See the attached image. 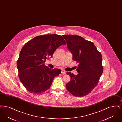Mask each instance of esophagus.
Wrapping results in <instances>:
<instances>
[{
	"label": "esophagus",
	"instance_id": "obj_1",
	"mask_svg": "<svg viewBox=\"0 0 122 122\" xmlns=\"http://www.w3.org/2000/svg\"><path fill=\"white\" fill-rule=\"evenodd\" d=\"M61 73L62 74H66V72L64 70H62V71H61Z\"/></svg>",
	"mask_w": 122,
	"mask_h": 122
}]
</instances>
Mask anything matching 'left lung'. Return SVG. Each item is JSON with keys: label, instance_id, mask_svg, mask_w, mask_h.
Masks as SVG:
<instances>
[{"label": "left lung", "instance_id": "obj_1", "mask_svg": "<svg viewBox=\"0 0 122 122\" xmlns=\"http://www.w3.org/2000/svg\"><path fill=\"white\" fill-rule=\"evenodd\" d=\"M68 49L73 54V59L78 63L75 76L67 74L71 78L66 84L67 90L76 97H84L91 92L98 83L103 68L102 56L92 42L78 35H62Z\"/></svg>", "mask_w": 122, "mask_h": 122}]
</instances>
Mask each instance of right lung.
I'll list each match as a JSON object with an SVG mask.
<instances>
[{
	"label": "right lung",
	"instance_id": "obj_1",
	"mask_svg": "<svg viewBox=\"0 0 122 122\" xmlns=\"http://www.w3.org/2000/svg\"><path fill=\"white\" fill-rule=\"evenodd\" d=\"M63 44H66L63 37L52 34L38 36L24 45L17 62L18 76L30 93L44 92L51 86L54 78L61 73L60 69H50L44 63Z\"/></svg>",
	"mask_w": 122,
	"mask_h": 122
}]
</instances>
